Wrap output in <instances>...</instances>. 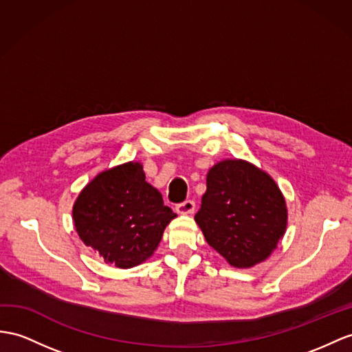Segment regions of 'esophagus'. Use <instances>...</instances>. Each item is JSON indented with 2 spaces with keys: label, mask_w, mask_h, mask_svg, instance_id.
<instances>
[{
  "label": "esophagus",
  "mask_w": 352,
  "mask_h": 352,
  "mask_svg": "<svg viewBox=\"0 0 352 352\" xmlns=\"http://www.w3.org/2000/svg\"><path fill=\"white\" fill-rule=\"evenodd\" d=\"M195 210V201L192 200H185L184 203L176 204V212L181 213V215H191Z\"/></svg>",
  "instance_id": "obj_1"
}]
</instances>
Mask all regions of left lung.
I'll list each match as a JSON object with an SVG mask.
<instances>
[{"instance_id": "1", "label": "left lung", "mask_w": 352, "mask_h": 352, "mask_svg": "<svg viewBox=\"0 0 352 352\" xmlns=\"http://www.w3.org/2000/svg\"><path fill=\"white\" fill-rule=\"evenodd\" d=\"M195 222L208 243L234 267H252L275 250L287 228V206L275 181L242 160H224L206 179Z\"/></svg>"}]
</instances>
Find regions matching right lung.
Returning a JSON list of instances; mask_svg holds the SVG:
<instances>
[{
	"label": "right lung",
	"instance_id": "1",
	"mask_svg": "<svg viewBox=\"0 0 352 352\" xmlns=\"http://www.w3.org/2000/svg\"><path fill=\"white\" fill-rule=\"evenodd\" d=\"M176 218L158 190L146 182L140 162L101 171L83 188L73 206L82 242L106 263L130 269L146 261Z\"/></svg>",
	"mask_w": 352,
	"mask_h": 352
}]
</instances>
